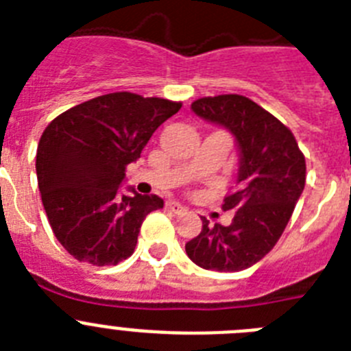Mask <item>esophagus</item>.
Returning a JSON list of instances; mask_svg holds the SVG:
<instances>
[{"label": "esophagus", "instance_id": "34e87169", "mask_svg": "<svg viewBox=\"0 0 351 351\" xmlns=\"http://www.w3.org/2000/svg\"><path fill=\"white\" fill-rule=\"evenodd\" d=\"M167 206H169V209L176 214H182L186 210V207L182 206V204L176 202V200H170V202H167Z\"/></svg>", "mask_w": 351, "mask_h": 351}]
</instances>
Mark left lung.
<instances>
[{"label": "left lung", "instance_id": "8db88e82", "mask_svg": "<svg viewBox=\"0 0 351 351\" xmlns=\"http://www.w3.org/2000/svg\"><path fill=\"white\" fill-rule=\"evenodd\" d=\"M191 110L234 137L239 169L234 193L223 204L234 209L232 223L210 225L202 218V232L186 243V253L207 271H243L283 234L306 184V160L290 130L246 96L200 98Z\"/></svg>", "mask_w": 351, "mask_h": 351}]
</instances>
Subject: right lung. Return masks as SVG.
Returning <instances> with one entry per match:
<instances>
[{"label": "right lung", "instance_id": "add662e5", "mask_svg": "<svg viewBox=\"0 0 351 351\" xmlns=\"http://www.w3.org/2000/svg\"><path fill=\"white\" fill-rule=\"evenodd\" d=\"M181 104L110 93L71 107L45 128L36 149V178L56 239L79 262L117 265L135 250L144 218L163 207L138 195L126 165Z\"/></svg>", "mask_w": 351, "mask_h": 351}]
</instances>
